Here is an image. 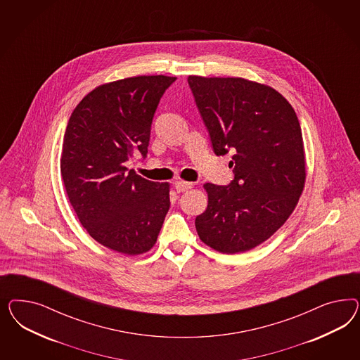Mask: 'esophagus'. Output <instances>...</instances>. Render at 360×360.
<instances>
[{
	"label": "esophagus",
	"mask_w": 360,
	"mask_h": 360,
	"mask_svg": "<svg viewBox=\"0 0 360 360\" xmlns=\"http://www.w3.org/2000/svg\"><path fill=\"white\" fill-rule=\"evenodd\" d=\"M193 187L191 182H185V181H178L175 182V190L176 193H185L187 190H190Z\"/></svg>",
	"instance_id": "34e87169"
}]
</instances>
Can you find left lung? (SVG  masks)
Listing matches in <instances>:
<instances>
[{
    "mask_svg": "<svg viewBox=\"0 0 360 360\" xmlns=\"http://www.w3.org/2000/svg\"><path fill=\"white\" fill-rule=\"evenodd\" d=\"M188 86L217 155L232 154L233 181L206 184L208 205L195 219L215 251H250L293 212L306 179L302 131L280 92L243 77L190 75Z\"/></svg>",
    "mask_w": 360,
    "mask_h": 360,
    "instance_id": "left-lung-1",
    "label": "left lung"
}]
</instances>
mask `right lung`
Listing matches in <instances>:
<instances>
[{"mask_svg": "<svg viewBox=\"0 0 360 360\" xmlns=\"http://www.w3.org/2000/svg\"><path fill=\"white\" fill-rule=\"evenodd\" d=\"M176 77H133L98 86L74 109L63 139L60 174L88 233L112 251H150L170 207V185L125 162L148 154L154 112Z\"/></svg>", "mask_w": 360, "mask_h": 360, "instance_id": "1", "label": "right lung"}]
</instances>
